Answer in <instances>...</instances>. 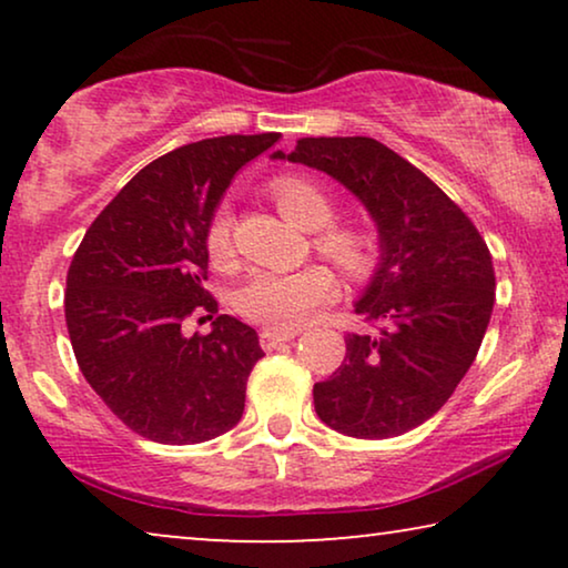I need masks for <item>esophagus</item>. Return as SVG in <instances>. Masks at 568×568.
<instances>
[{"instance_id":"34e87169","label":"esophagus","mask_w":568,"mask_h":568,"mask_svg":"<svg viewBox=\"0 0 568 568\" xmlns=\"http://www.w3.org/2000/svg\"><path fill=\"white\" fill-rule=\"evenodd\" d=\"M300 331H282V328H263L261 331V346L266 348V352H271V348L282 346L286 344V341H292L294 336H297Z\"/></svg>"}]
</instances>
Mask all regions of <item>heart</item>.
Segmentation results:
<instances>
[{"label":"heart","mask_w":568,"mask_h":568,"mask_svg":"<svg viewBox=\"0 0 568 568\" xmlns=\"http://www.w3.org/2000/svg\"><path fill=\"white\" fill-rule=\"evenodd\" d=\"M271 196L286 220L302 230H317L315 247L348 276H364L375 263V235L359 224H331L336 201L323 185L302 175H278L271 181ZM206 253L214 266H230L235 258L232 245V212L220 206L209 220ZM336 297V278L325 266H302L292 271L258 268L245 278L237 292V307L255 323L271 328H297L317 310Z\"/></svg>","instance_id":"b5f03b06"}]
</instances>
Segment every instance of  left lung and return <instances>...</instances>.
<instances>
[{
  "instance_id": "obj_1",
  "label": "left lung",
  "mask_w": 568,
  "mask_h": 568,
  "mask_svg": "<svg viewBox=\"0 0 568 568\" xmlns=\"http://www.w3.org/2000/svg\"><path fill=\"white\" fill-rule=\"evenodd\" d=\"M274 160L302 162L344 183L379 232V263L354 313L346 359L315 383L331 429L387 439L445 406L476 359L494 310V263L460 206L422 170L369 136H305Z\"/></svg>"
}]
</instances>
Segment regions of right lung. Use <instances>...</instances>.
Wrapping results in <instances>:
<instances>
[{
	"mask_svg": "<svg viewBox=\"0 0 568 568\" xmlns=\"http://www.w3.org/2000/svg\"><path fill=\"white\" fill-rule=\"evenodd\" d=\"M278 134H230L178 146L123 185L84 232L67 274L64 315L84 379L108 408L160 445L230 432L263 356L258 333L216 315L204 290L209 220L245 162ZM206 314L213 331L180 325Z\"/></svg>",
	"mask_w": 568,
	"mask_h": 568,
	"instance_id": "add662e5",
	"label": "right lung"
}]
</instances>
